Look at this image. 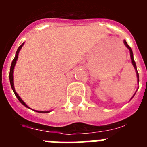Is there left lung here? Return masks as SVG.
<instances>
[{
	"mask_svg": "<svg viewBox=\"0 0 147 147\" xmlns=\"http://www.w3.org/2000/svg\"><path fill=\"white\" fill-rule=\"evenodd\" d=\"M123 43H124V45H126V47L128 49H129L130 51V56H131V62H132V64L133 66H134V67H135V69H136V75H137V78H138V82H139V73H138V71H137V67H136V62H135V61H134V57H133V53H132V49H131V48L130 47L129 45H127V42L124 40L123 41Z\"/></svg>",
	"mask_w": 147,
	"mask_h": 147,
	"instance_id": "8db88e82",
	"label": "left lung"
}]
</instances>
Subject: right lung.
Segmentation results:
<instances>
[{
    "label": "right lung",
    "instance_id": "add662e5",
    "mask_svg": "<svg viewBox=\"0 0 147 147\" xmlns=\"http://www.w3.org/2000/svg\"><path fill=\"white\" fill-rule=\"evenodd\" d=\"M24 43H23L22 45L18 48L17 51H16V56H15V58L13 59V61H12V62H11V67H10V72H9V80H10V83H11V89H12V90H13V92H14L15 95L16 96V98H18V100L20 101V102L23 104V105H24V106H26V107H27L28 108V106H27V105H26V103L21 99V98L20 97V96L18 95V94L16 92V90H15V87H14V81H13V72H14V67H15V65H16V61H17L18 59V55H19V53H20V51L21 48H22V46L24 45ZM36 112H38V113H49V111H38V110H35Z\"/></svg>",
    "mask_w": 147,
    "mask_h": 147
}]
</instances>
